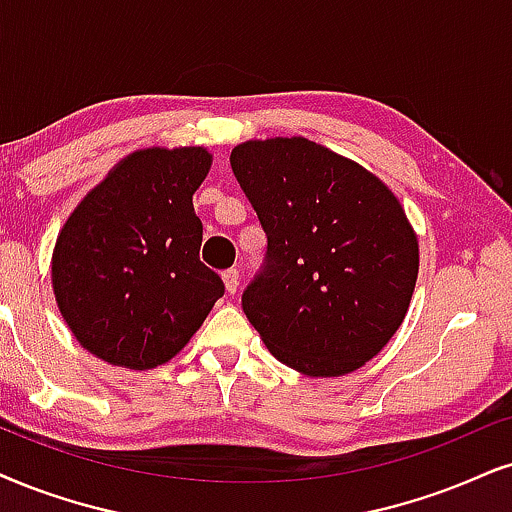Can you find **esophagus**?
Masks as SVG:
<instances>
[{
  "label": "esophagus",
  "instance_id": "obj_1",
  "mask_svg": "<svg viewBox=\"0 0 512 512\" xmlns=\"http://www.w3.org/2000/svg\"><path fill=\"white\" fill-rule=\"evenodd\" d=\"M222 278H224L226 293L234 295L236 290H238V283H241V274H238V269H226L224 274H222Z\"/></svg>",
  "mask_w": 512,
  "mask_h": 512
}]
</instances>
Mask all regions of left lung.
<instances>
[{"mask_svg": "<svg viewBox=\"0 0 512 512\" xmlns=\"http://www.w3.org/2000/svg\"><path fill=\"white\" fill-rule=\"evenodd\" d=\"M231 170L267 234L243 312L269 352L312 378L357 371L409 312L418 238L375 174L304 137L245 141Z\"/></svg>", "mask_w": 512, "mask_h": 512, "instance_id": "8db88e82", "label": "left lung"}]
</instances>
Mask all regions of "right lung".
<instances>
[{"mask_svg": "<svg viewBox=\"0 0 512 512\" xmlns=\"http://www.w3.org/2000/svg\"><path fill=\"white\" fill-rule=\"evenodd\" d=\"M212 155L200 146L127 155L56 238L51 283L77 342L113 366L146 371L181 352L224 295L200 262L193 193Z\"/></svg>", "mask_w": 512, "mask_h": 512, "instance_id": "obj_1", "label": "right lung"}]
</instances>
